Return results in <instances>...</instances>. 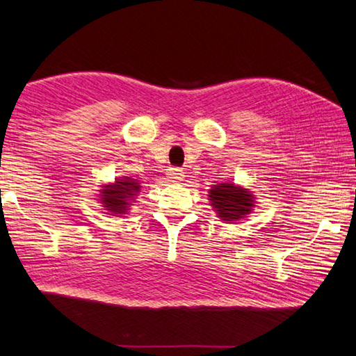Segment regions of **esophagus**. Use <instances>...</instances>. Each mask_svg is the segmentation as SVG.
I'll list each match as a JSON object with an SVG mask.
<instances>
[{
	"mask_svg": "<svg viewBox=\"0 0 356 356\" xmlns=\"http://www.w3.org/2000/svg\"><path fill=\"white\" fill-rule=\"evenodd\" d=\"M168 180H170V182H172V184H179V182H182L184 180V172H182V170H179V168H171L170 171H168Z\"/></svg>",
	"mask_w": 356,
	"mask_h": 356,
	"instance_id": "34e87169",
	"label": "esophagus"
}]
</instances>
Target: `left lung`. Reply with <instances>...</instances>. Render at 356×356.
Wrapping results in <instances>:
<instances>
[{
	"label": "left lung",
	"mask_w": 356,
	"mask_h": 356,
	"mask_svg": "<svg viewBox=\"0 0 356 356\" xmlns=\"http://www.w3.org/2000/svg\"><path fill=\"white\" fill-rule=\"evenodd\" d=\"M210 205L221 221L236 222L255 209L254 193L234 182L213 185L209 190Z\"/></svg>",
	"instance_id": "left-lung-1"
}]
</instances>
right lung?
<instances>
[{
  "mask_svg": "<svg viewBox=\"0 0 356 356\" xmlns=\"http://www.w3.org/2000/svg\"><path fill=\"white\" fill-rule=\"evenodd\" d=\"M140 180L122 177L115 179V182L101 185L98 200L104 207V210L108 211V215L118 216L126 215L131 210L129 207L132 205L135 196L140 193Z\"/></svg>",
  "mask_w": 356,
  "mask_h": 356,
  "instance_id": "right-lung-1",
  "label": "right lung"
}]
</instances>
